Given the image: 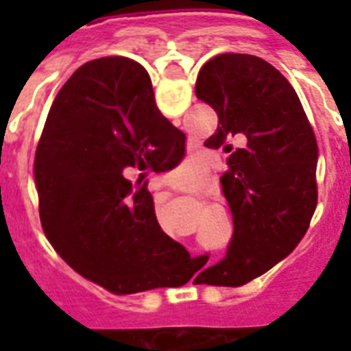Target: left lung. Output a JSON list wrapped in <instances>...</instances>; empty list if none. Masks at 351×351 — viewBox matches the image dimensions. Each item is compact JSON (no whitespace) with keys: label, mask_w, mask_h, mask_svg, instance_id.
Returning a JSON list of instances; mask_svg holds the SVG:
<instances>
[{"label":"left lung","mask_w":351,"mask_h":351,"mask_svg":"<svg viewBox=\"0 0 351 351\" xmlns=\"http://www.w3.org/2000/svg\"><path fill=\"white\" fill-rule=\"evenodd\" d=\"M195 95L218 114L206 148L230 152L233 136L247 143L231 153L220 178L233 237L226 258L205 271L206 284L243 286L286 258L308 229L317 201V143L293 86L258 56L208 60Z\"/></svg>","instance_id":"8db88e82"}]
</instances>
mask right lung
I'll return each mask as SVG.
<instances>
[{"label":"right lung","mask_w":351,"mask_h":351,"mask_svg":"<svg viewBox=\"0 0 351 351\" xmlns=\"http://www.w3.org/2000/svg\"><path fill=\"white\" fill-rule=\"evenodd\" d=\"M184 152L186 135L156 107L143 65L108 56L79 67L50 107L34 165L60 258L118 295L176 282L190 254L161 231L146 184L135 190L125 175L171 171Z\"/></svg>","instance_id":"1"}]
</instances>
